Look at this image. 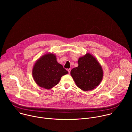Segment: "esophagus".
<instances>
[{
    "label": "esophagus",
    "instance_id": "34e87169",
    "mask_svg": "<svg viewBox=\"0 0 132 132\" xmlns=\"http://www.w3.org/2000/svg\"><path fill=\"white\" fill-rule=\"evenodd\" d=\"M70 70H71V69H70V68H69V69H68V71L69 73H70Z\"/></svg>",
    "mask_w": 132,
    "mask_h": 132
}]
</instances>
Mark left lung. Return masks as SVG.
<instances>
[{
    "label": "left lung",
    "instance_id": "1",
    "mask_svg": "<svg viewBox=\"0 0 132 132\" xmlns=\"http://www.w3.org/2000/svg\"><path fill=\"white\" fill-rule=\"evenodd\" d=\"M78 66L72 69L70 75L77 86L83 91L96 88L102 80L103 72L98 60L90 53L79 58Z\"/></svg>",
    "mask_w": 132,
    "mask_h": 132
}]
</instances>
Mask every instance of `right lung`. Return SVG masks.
Wrapping results in <instances>:
<instances>
[{
  "instance_id": "add662e5",
  "label": "right lung",
  "mask_w": 132,
  "mask_h": 132,
  "mask_svg": "<svg viewBox=\"0 0 132 132\" xmlns=\"http://www.w3.org/2000/svg\"><path fill=\"white\" fill-rule=\"evenodd\" d=\"M68 72L56 60L54 54H44L36 61L32 69V76L40 87L51 89L60 82L61 77Z\"/></svg>"
}]
</instances>
